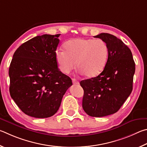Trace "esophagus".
Listing matches in <instances>:
<instances>
[{"label": "esophagus", "mask_w": 147, "mask_h": 147, "mask_svg": "<svg viewBox=\"0 0 147 147\" xmlns=\"http://www.w3.org/2000/svg\"><path fill=\"white\" fill-rule=\"evenodd\" d=\"M72 83L74 84H79V81H77V79H72Z\"/></svg>", "instance_id": "34e87169"}]
</instances>
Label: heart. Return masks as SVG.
I'll list each match as a JSON object with an SVG mask.
<instances>
[{
	"instance_id": "b5f03b06",
	"label": "heart",
	"mask_w": 147,
	"mask_h": 147,
	"mask_svg": "<svg viewBox=\"0 0 147 147\" xmlns=\"http://www.w3.org/2000/svg\"><path fill=\"white\" fill-rule=\"evenodd\" d=\"M64 49L56 51L58 67L64 74H69L76 68L87 78L96 77L106 65L109 48L101 39L75 38L64 44Z\"/></svg>"
}]
</instances>
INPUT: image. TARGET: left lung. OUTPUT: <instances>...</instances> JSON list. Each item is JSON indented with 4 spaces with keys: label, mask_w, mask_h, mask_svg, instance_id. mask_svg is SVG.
<instances>
[{
    "label": "left lung",
    "mask_w": 147,
    "mask_h": 147,
    "mask_svg": "<svg viewBox=\"0 0 147 147\" xmlns=\"http://www.w3.org/2000/svg\"><path fill=\"white\" fill-rule=\"evenodd\" d=\"M107 43L108 60L96 78L83 80V109L92 117H101L120 109L132 91L135 63L129 48L119 38L107 33L96 36Z\"/></svg>",
    "instance_id": "left-lung-1"
}]
</instances>
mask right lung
<instances>
[{"label":"right lung","mask_w":147,"mask_h":147,"mask_svg":"<svg viewBox=\"0 0 147 147\" xmlns=\"http://www.w3.org/2000/svg\"><path fill=\"white\" fill-rule=\"evenodd\" d=\"M60 34L35 37L15 51L9 68V93L25 114L46 118L57 112L71 79L59 71L55 58Z\"/></svg>","instance_id":"add662e5"}]
</instances>
